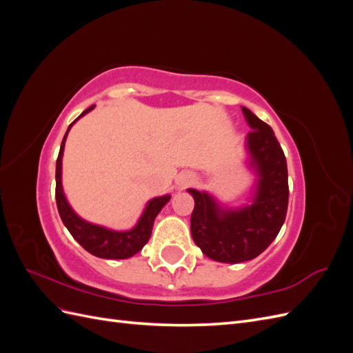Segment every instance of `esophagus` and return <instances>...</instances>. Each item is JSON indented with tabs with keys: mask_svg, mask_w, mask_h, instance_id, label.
Masks as SVG:
<instances>
[{
	"mask_svg": "<svg viewBox=\"0 0 353 353\" xmlns=\"http://www.w3.org/2000/svg\"><path fill=\"white\" fill-rule=\"evenodd\" d=\"M193 181H194V178L193 176H190V175H185V176H183V178H181V183H179V185L181 187H187V185H190L191 183H193Z\"/></svg>",
	"mask_w": 353,
	"mask_h": 353,
	"instance_id": "34e87169",
	"label": "esophagus"
}]
</instances>
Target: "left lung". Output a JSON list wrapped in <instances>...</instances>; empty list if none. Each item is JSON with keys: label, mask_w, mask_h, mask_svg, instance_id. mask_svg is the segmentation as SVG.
Wrapping results in <instances>:
<instances>
[{"label": "left lung", "mask_w": 353, "mask_h": 353, "mask_svg": "<svg viewBox=\"0 0 353 353\" xmlns=\"http://www.w3.org/2000/svg\"><path fill=\"white\" fill-rule=\"evenodd\" d=\"M252 131L248 147L259 174L256 199L241 210H222L206 193L190 188L194 197L191 236L208 258L239 263L259 256L279 236L287 215L288 175L283 148L272 128L243 108Z\"/></svg>", "instance_id": "left-lung-1"}]
</instances>
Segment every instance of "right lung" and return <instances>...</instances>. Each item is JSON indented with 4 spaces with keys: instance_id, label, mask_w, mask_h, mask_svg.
<instances>
[{
    "instance_id": "right-lung-1",
    "label": "right lung",
    "mask_w": 353,
    "mask_h": 353,
    "mask_svg": "<svg viewBox=\"0 0 353 353\" xmlns=\"http://www.w3.org/2000/svg\"><path fill=\"white\" fill-rule=\"evenodd\" d=\"M91 109H94V105H91L90 109L82 112L81 116L85 113H88ZM79 116V117H81ZM78 117V119H79ZM78 119H74L65 134V138H63L61 145H60V152L57 157V165H56V201H57V209L60 213V218L65 223L69 232L72 234V237L77 240L82 248L90 252L91 254L97 256V258L103 259H126L131 258L132 254L140 252L144 244L148 241L152 236V230H153V223L157 216V213L162 210V208L169 201L170 196H163V197H157L153 199L150 203H148L143 216L138 221L137 227L131 231H123V232H117L112 230H105L99 225H92V223L85 222L81 219L77 213H74L69 203L63 194L61 190V156H63V148H65V141L68 132L70 130V126L77 122Z\"/></svg>"
}]
</instances>
